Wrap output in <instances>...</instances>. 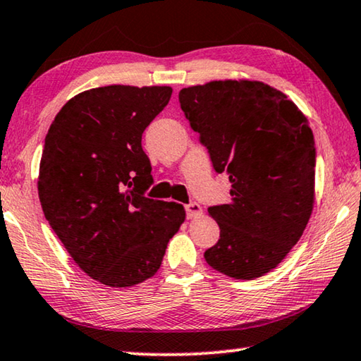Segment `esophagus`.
<instances>
[{"mask_svg":"<svg viewBox=\"0 0 361 361\" xmlns=\"http://www.w3.org/2000/svg\"><path fill=\"white\" fill-rule=\"evenodd\" d=\"M186 215L188 219H197L199 215H202V207L197 202H191L186 205Z\"/></svg>","mask_w":361,"mask_h":361,"instance_id":"obj_1","label":"esophagus"}]
</instances>
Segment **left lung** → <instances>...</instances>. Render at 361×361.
<instances>
[{
	"label": "left lung",
	"mask_w": 361,
	"mask_h": 361,
	"mask_svg": "<svg viewBox=\"0 0 361 361\" xmlns=\"http://www.w3.org/2000/svg\"><path fill=\"white\" fill-rule=\"evenodd\" d=\"M180 104L231 202L209 207L220 239L205 262L234 279L260 278L299 241L314 202V140L307 117L257 80H214L183 88Z\"/></svg>",
	"instance_id": "8db88e82"
}]
</instances>
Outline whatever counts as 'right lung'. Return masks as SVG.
Returning a JSON list of instances; mask_svg holds the SVG:
<instances>
[{"label":"right lung","instance_id":"1","mask_svg":"<svg viewBox=\"0 0 361 361\" xmlns=\"http://www.w3.org/2000/svg\"><path fill=\"white\" fill-rule=\"evenodd\" d=\"M170 87H109L68 99L51 123L39 160L43 214L82 270L109 288L157 273L186 219L181 204L145 196L151 162L141 136L169 104Z\"/></svg>","mask_w":361,"mask_h":361}]
</instances>
